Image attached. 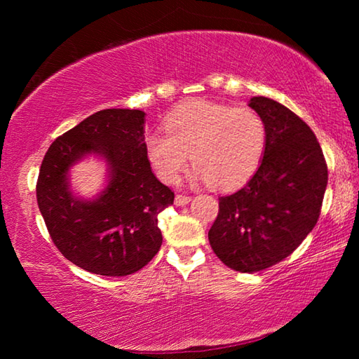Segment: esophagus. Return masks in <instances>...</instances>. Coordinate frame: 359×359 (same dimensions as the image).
<instances>
[{"instance_id": "34e87169", "label": "esophagus", "mask_w": 359, "mask_h": 359, "mask_svg": "<svg viewBox=\"0 0 359 359\" xmlns=\"http://www.w3.org/2000/svg\"><path fill=\"white\" fill-rule=\"evenodd\" d=\"M190 201L191 198L187 196V194H175V199H174L175 205H187Z\"/></svg>"}]
</instances>
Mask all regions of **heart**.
I'll return each mask as SVG.
<instances>
[{
	"label": "heart",
	"instance_id": "heart-1",
	"mask_svg": "<svg viewBox=\"0 0 359 359\" xmlns=\"http://www.w3.org/2000/svg\"><path fill=\"white\" fill-rule=\"evenodd\" d=\"M165 133L145 136V155L158 179L175 184L191 158L194 182L236 190L252 179L264 156V120L250 107L193 100L168 114ZM191 156L188 157L187 155Z\"/></svg>",
	"mask_w": 359,
	"mask_h": 359
}]
</instances>
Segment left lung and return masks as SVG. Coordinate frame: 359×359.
<instances>
[{
  "label": "left lung",
  "instance_id": "obj_1",
  "mask_svg": "<svg viewBox=\"0 0 359 359\" xmlns=\"http://www.w3.org/2000/svg\"><path fill=\"white\" fill-rule=\"evenodd\" d=\"M248 106L266 123L264 156L244 188L218 198L209 242L228 267L252 274L280 263L317 224L327 166L313 131L288 107L264 96Z\"/></svg>",
  "mask_w": 359,
  "mask_h": 359
}]
</instances>
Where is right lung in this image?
Listing matches in <instances>:
<instances>
[{"mask_svg":"<svg viewBox=\"0 0 359 359\" xmlns=\"http://www.w3.org/2000/svg\"><path fill=\"white\" fill-rule=\"evenodd\" d=\"M144 126V111L104 109L57 137L42 160L36 196L53 244L93 274H135L161 247L158 214L174 193L151 172ZM88 156L107 163V184L82 198L72 190L70 169Z\"/></svg>","mask_w":359,"mask_h":359,"instance_id":"1","label":"right lung"}]
</instances>
